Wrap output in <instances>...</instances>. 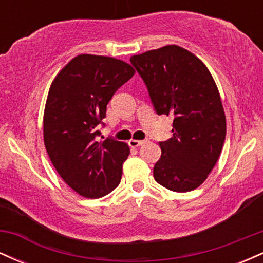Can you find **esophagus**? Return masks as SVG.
<instances>
[{
	"label": "esophagus",
	"instance_id": "esophagus-1",
	"mask_svg": "<svg viewBox=\"0 0 263 263\" xmlns=\"http://www.w3.org/2000/svg\"><path fill=\"white\" fill-rule=\"evenodd\" d=\"M144 143V141H140V140H129L128 141V144L129 147H138V146H142V144Z\"/></svg>",
	"mask_w": 263,
	"mask_h": 263
}]
</instances>
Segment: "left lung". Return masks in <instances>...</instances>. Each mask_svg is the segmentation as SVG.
<instances>
[{
  "label": "left lung",
  "instance_id": "obj_1",
  "mask_svg": "<svg viewBox=\"0 0 263 263\" xmlns=\"http://www.w3.org/2000/svg\"><path fill=\"white\" fill-rule=\"evenodd\" d=\"M158 115H172L173 136L159 142L156 182L185 193L205 182L218 162L226 117L213 75L189 50L171 44L131 57Z\"/></svg>",
  "mask_w": 263,
  "mask_h": 263
}]
</instances>
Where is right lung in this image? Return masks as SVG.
Listing matches in <instances>:
<instances>
[{
    "instance_id": "1",
    "label": "right lung",
    "mask_w": 263,
    "mask_h": 263,
    "mask_svg": "<svg viewBox=\"0 0 263 263\" xmlns=\"http://www.w3.org/2000/svg\"><path fill=\"white\" fill-rule=\"evenodd\" d=\"M134 74L123 60L79 54L49 87L43 116L45 149L59 176L81 197H105L121 180L128 144L114 138L98 141L99 125L114 93Z\"/></svg>"
}]
</instances>
